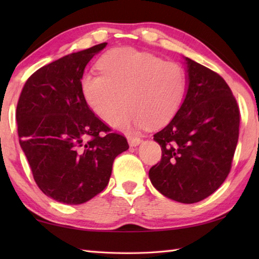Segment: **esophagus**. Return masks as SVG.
Listing matches in <instances>:
<instances>
[{
    "instance_id": "34e87169",
    "label": "esophagus",
    "mask_w": 259,
    "mask_h": 259,
    "mask_svg": "<svg viewBox=\"0 0 259 259\" xmlns=\"http://www.w3.org/2000/svg\"><path fill=\"white\" fill-rule=\"evenodd\" d=\"M128 142H129V145L131 147H136V146H138L140 143H142V139H140L139 137H134V136H129Z\"/></svg>"
}]
</instances>
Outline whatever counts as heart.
Returning a JSON list of instances; mask_svg holds the SVG:
<instances>
[{"label": "heart", "instance_id": "obj_1", "mask_svg": "<svg viewBox=\"0 0 259 259\" xmlns=\"http://www.w3.org/2000/svg\"><path fill=\"white\" fill-rule=\"evenodd\" d=\"M102 74L85 73L80 81L83 98L96 115L119 130L156 128L177 113L186 93L184 68L148 52L116 48L98 61Z\"/></svg>", "mask_w": 259, "mask_h": 259}]
</instances>
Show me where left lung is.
I'll use <instances>...</instances> for the list:
<instances>
[{
	"mask_svg": "<svg viewBox=\"0 0 259 259\" xmlns=\"http://www.w3.org/2000/svg\"><path fill=\"white\" fill-rule=\"evenodd\" d=\"M183 58L185 98L172 120L154 135L162 159L148 176L165 198L190 204L211 195L229 175L239 138L240 112L224 78Z\"/></svg>",
	"mask_w": 259,
	"mask_h": 259,
	"instance_id": "8db88e82",
	"label": "left lung"
}]
</instances>
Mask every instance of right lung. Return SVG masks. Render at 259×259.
Wrapping results in <instances>:
<instances>
[{
  "label": "right lung",
  "mask_w": 259,
  "mask_h": 259,
  "mask_svg": "<svg viewBox=\"0 0 259 259\" xmlns=\"http://www.w3.org/2000/svg\"><path fill=\"white\" fill-rule=\"evenodd\" d=\"M107 43L73 52L37 69L17 105L19 144L35 182L47 196L81 204L107 186L115 157L129 148L83 98L88 63Z\"/></svg>",
  "instance_id": "right-lung-1"
}]
</instances>
